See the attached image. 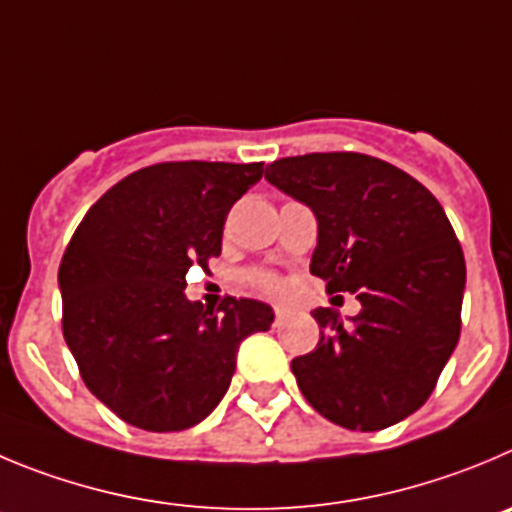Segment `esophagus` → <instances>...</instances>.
Returning <instances> with one entry per match:
<instances>
[{
	"label": "esophagus",
	"mask_w": 512,
	"mask_h": 512,
	"mask_svg": "<svg viewBox=\"0 0 512 512\" xmlns=\"http://www.w3.org/2000/svg\"><path fill=\"white\" fill-rule=\"evenodd\" d=\"M272 310H275V326H280L283 321H288L290 313H293L288 305H272Z\"/></svg>",
	"instance_id": "1"
}]
</instances>
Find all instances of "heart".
I'll list each match as a JSON object with an SVG mask.
<instances>
[{
    "label": "heart",
    "instance_id": "b5f03b06",
    "mask_svg": "<svg viewBox=\"0 0 512 512\" xmlns=\"http://www.w3.org/2000/svg\"><path fill=\"white\" fill-rule=\"evenodd\" d=\"M252 285H255L257 290H262V293L267 295H278L280 290H283V283H280L278 275H272V272H265V270H257L250 275Z\"/></svg>",
    "mask_w": 512,
    "mask_h": 512
}]
</instances>
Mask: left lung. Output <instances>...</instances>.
Wrapping results in <instances>:
<instances>
[{
	"label": "left lung",
	"mask_w": 512,
	"mask_h": 512,
	"mask_svg": "<svg viewBox=\"0 0 512 512\" xmlns=\"http://www.w3.org/2000/svg\"><path fill=\"white\" fill-rule=\"evenodd\" d=\"M265 179L313 209L310 272L361 303L348 323L313 310L321 341L290 364L300 391L346 429L407 419L460 341L465 255L442 204L407 171L348 151L272 161Z\"/></svg>",
	"instance_id": "8db88e82"
}]
</instances>
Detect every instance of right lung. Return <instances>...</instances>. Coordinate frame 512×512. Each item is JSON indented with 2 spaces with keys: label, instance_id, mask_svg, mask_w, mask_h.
Returning a JSON list of instances; mask_svg holds the SVG:
<instances>
[{
  "label": "right lung",
  "instance_id": "right-lung-1",
  "mask_svg": "<svg viewBox=\"0 0 512 512\" xmlns=\"http://www.w3.org/2000/svg\"><path fill=\"white\" fill-rule=\"evenodd\" d=\"M262 164L169 161L118 181L62 255V336L85 386L123 422L181 432L227 394L237 348L272 326V308L224 298L217 313L184 295L191 265L222 252L229 209Z\"/></svg>",
  "mask_w": 512,
  "mask_h": 512
}]
</instances>
